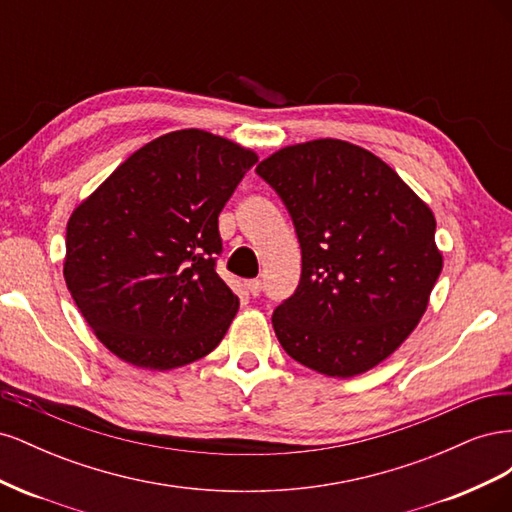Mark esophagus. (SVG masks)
<instances>
[{
  "instance_id": "34e87169",
  "label": "esophagus",
  "mask_w": 512,
  "mask_h": 512,
  "mask_svg": "<svg viewBox=\"0 0 512 512\" xmlns=\"http://www.w3.org/2000/svg\"><path fill=\"white\" fill-rule=\"evenodd\" d=\"M245 286H247V292H250L252 297H258V294L262 292V282L260 280H250Z\"/></svg>"
}]
</instances>
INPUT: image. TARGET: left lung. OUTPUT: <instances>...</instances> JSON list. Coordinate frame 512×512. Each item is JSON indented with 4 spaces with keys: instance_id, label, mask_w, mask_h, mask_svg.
Returning <instances> with one entry per match:
<instances>
[{
    "instance_id": "1",
    "label": "left lung",
    "mask_w": 512,
    "mask_h": 512,
    "mask_svg": "<svg viewBox=\"0 0 512 512\" xmlns=\"http://www.w3.org/2000/svg\"><path fill=\"white\" fill-rule=\"evenodd\" d=\"M301 243V282L273 312L294 361L352 378L416 329L442 271L436 218L374 153L337 138L288 145L256 166Z\"/></svg>"
}]
</instances>
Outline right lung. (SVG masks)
I'll return each mask as SVG.
<instances>
[{"label": "right lung", "instance_id": "right-lung-1", "mask_svg": "<svg viewBox=\"0 0 512 512\" xmlns=\"http://www.w3.org/2000/svg\"><path fill=\"white\" fill-rule=\"evenodd\" d=\"M256 162L252 149L224 136L168 132L134 151L72 211L66 286L121 361L166 371L222 342L239 299L215 273L218 215Z\"/></svg>", "mask_w": 512, "mask_h": 512}]
</instances>
